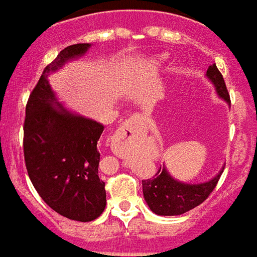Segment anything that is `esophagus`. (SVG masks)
I'll return each mask as SVG.
<instances>
[{"label": "esophagus", "mask_w": 257, "mask_h": 257, "mask_svg": "<svg viewBox=\"0 0 257 257\" xmlns=\"http://www.w3.org/2000/svg\"><path fill=\"white\" fill-rule=\"evenodd\" d=\"M145 129H147V122H145L143 116L132 114L122 124V126L118 131L117 136L118 137H125L126 135H129L131 137H139V136H141V133H145Z\"/></svg>", "instance_id": "1"}]
</instances>
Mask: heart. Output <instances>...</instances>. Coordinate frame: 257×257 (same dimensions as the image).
<instances>
[{"label":"heart","mask_w":257,"mask_h":257,"mask_svg":"<svg viewBox=\"0 0 257 257\" xmlns=\"http://www.w3.org/2000/svg\"><path fill=\"white\" fill-rule=\"evenodd\" d=\"M164 60H165V56L164 55H160V56H157L156 59H154L153 63L154 64H161L162 62H164Z\"/></svg>","instance_id":"b5f03b06"}]
</instances>
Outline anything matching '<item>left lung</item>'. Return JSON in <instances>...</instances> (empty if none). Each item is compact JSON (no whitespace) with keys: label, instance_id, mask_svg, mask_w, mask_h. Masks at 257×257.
<instances>
[{"label":"left lung","instance_id":"left-lung-1","mask_svg":"<svg viewBox=\"0 0 257 257\" xmlns=\"http://www.w3.org/2000/svg\"><path fill=\"white\" fill-rule=\"evenodd\" d=\"M206 76L214 84L219 97H222L226 103L231 104L224 79L219 72L215 63L208 67ZM223 169L208 182L190 185L173 178L164 166L158 169L153 178L143 181L144 198L150 210L157 215H181L193 210L194 207H197L207 199L212 190L215 189L216 183L222 176Z\"/></svg>","mask_w":257,"mask_h":257}]
</instances>
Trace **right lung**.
Wrapping results in <instances>:
<instances>
[{
  "label": "right lung",
  "mask_w": 257,
  "mask_h": 257,
  "mask_svg": "<svg viewBox=\"0 0 257 257\" xmlns=\"http://www.w3.org/2000/svg\"><path fill=\"white\" fill-rule=\"evenodd\" d=\"M89 47L68 46L45 68L26 104L24 125L25 162L33 186L54 211L78 222L95 220L107 204L97 148L104 125L58 103L47 76Z\"/></svg>",
  "instance_id": "obj_1"
}]
</instances>
